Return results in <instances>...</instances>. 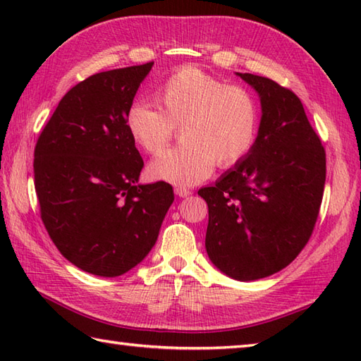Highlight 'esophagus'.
<instances>
[{"mask_svg": "<svg viewBox=\"0 0 361 361\" xmlns=\"http://www.w3.org/2000/svg\"><path fill=\"white\" fill-rule=\"evenodd\" d=\"M175 194L178 195V197H181V198H185V197H189L190 194V190L188 189V188H181V186H178V188H175Z\"/></svg>", "mask_w": 361, "mask_h": 361, "instance_id": "esophagus-1", "label": "esophagus"}]
</instances>
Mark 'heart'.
Here are the masks:
<instances>
[{
  "label": "heart",
  "instance_id": "b5f03b06",
  "mask_svg": "<svg viewBox=\"0 0 361 361\" xmlns=\"http://www.w3.org/2000/svg\"><path fill=\"white\" fill-rule=\"evenodd\" d=\"M161 109L136 101L127 109L126 127L147 153L164 149L180 126L183 142L149 164L153 180L192 186L214 167H231L250 155L257 140L259 106L240 85H228L195 66H181L161 83Z\"/></svg>",
  "mask_w": 361,
  "mask_h": 361
}]
</instances>
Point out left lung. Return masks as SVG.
<instances>
[{"label": "left lung", "instance_id": "8db88e82", "mask_svg": "<svg viewBox=\"0 0 361 361\" xmlns=\"http://www.w3.org/2000/svg\"><path fill=\"white\" fill-rule=\"evenodd\" d=\"M262 105L250 155L198 195L208 203L204 247L220 271L237 281L267 278L293 262L319 216L326 150L293 91L239 73Z\"/></svg>", "mask_w": 361, "mask_h": 361}]
</instances>
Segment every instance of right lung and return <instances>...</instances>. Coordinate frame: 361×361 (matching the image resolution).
<instances>
[{"instance_id":"add662e5","label":"right lung","mask_w":361,"mask_h":361,"mask_svg":"<svg viewBox=\"0 0 361 361\" xmlns=\"http://www.w3.org/2000/svg\"><path fill=\"white\" fill-rule=\"evenodd\" d=\"M153 62L90 75L59 102L34 150L40 217L62 256L114 278L155 245L173 202L169 183L137 185L144 167L126 113Z\"/></svg>"}]
</instances>
